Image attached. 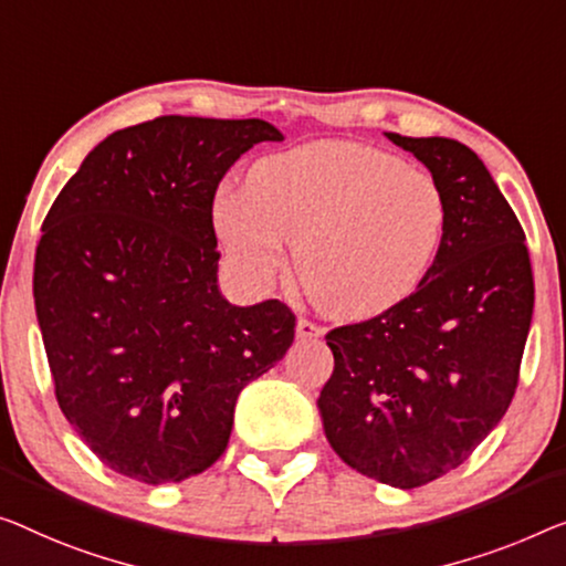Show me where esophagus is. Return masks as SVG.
<instances>
[{
	"label": "esophagus",
	"instance_id": "34e87169",
	"mask_svg": "<svg viewBox=\"0 0 566 566\" xmlns=\"http://www.w3.org/2000/svg\"><path fill=\"white\" fill-rule=\"evenodd\" d=\"M319 335H323V327L310 323V319H305V317L297 319V337H300V340H315V337H319Z\"/></svg>",
	"mask_w": 566,
	"mask_h": 566
}]
</instances>
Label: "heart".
I'll list each match as a JSON object with an SVG mask.
<instances>
[{"label": "heart", "instance_id": "1", "mask_svg": "<svg viewBox=\"0 0 566 566\" xmlns=\"http://www.w3.org/2000/svg\"><path fill=\"white\" fill-rule=\"evenodd\" d=\"M210 221L231 269L266 290L294 243V274L337 319L381 315L411 297L440 251L447 202L429 172L358 142H310L221 188Z\"/></svg>", "mask_w": 566, "mask_h": 566}]
</instances>
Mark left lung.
<instances>
[{"label":"left lung","instance_id":"8db88e82","mask_svg":"<svg viewBox=\"0 0 566 566\" xmlns=\"http://www.w3.org/2000/svg\"><path fill=\"white\" fill-rule=\"evenodd\" d=\"M384 134L442 188L444 235L411 297L325 335L335 368L317 409L343 462L411 491L462 465L503 419L534 276L524 229L475 151L450 137Z\"/></svg>","mask_w":566,"mask_h":566}]
</instances>
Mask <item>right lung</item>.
I'll return each mask as SVG.
<instances>
[{
  "mask_svg": "<svg viewBox=\"0 0 566 566\" xmlns=\"http://www.w3.org/2000/svg\"><path fill=\"white\" fill-rule=\"evenodd\" d=\"M264 119L159 116L108 134L42 223L35 312L55 396L91 452L147 485L221 458L239 394L294 340L280 300L231 305L210 221Z\"/></svg>",
  "mask_w": 566,
  "mask_h": 566,
  "instance_id": "1",
  "label": "right lung"
}]
</instances>
